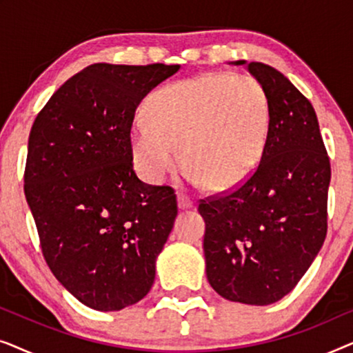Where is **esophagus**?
<instances>
[{"label":"esophagus","instance_id":"1","mask_svg":"<svg viewBox=\"0 0 353 353\" xmlns=\"http://www.w3.org/2000/svg\"><path fill=\"white\" fill-rule=\"evenodd\" d=\"M192 204H194V202H192L191 197H188L185 194H178V207H180V209H191Z\"/></svg>","mask_w":353,"mask_h":353}]
</instances>
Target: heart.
I'll return each instance as SVG.
<instances>
[{"mask_svg":"<svg viewBox=\"0 0 353 353\" xmlns=\"http://www.w3.org/2000/svg\"><path fill=\"white\" fill-rule=\"evenodd\" d=\"M272 128L267 90L252 77L205 74L176 81L148 101V117L132 127V154L149 183H161L183 162L188 181L231 191L262 161Z\"/></svg>","mask_w":353,"mask_h":353,"instance_id":"1","label":"heart"}]
</instances>
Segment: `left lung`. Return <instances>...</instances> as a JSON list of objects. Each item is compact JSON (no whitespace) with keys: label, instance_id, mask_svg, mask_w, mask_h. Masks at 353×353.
Listing matches in <instances>:
<instances>
[{"label":"left lung","instance_id":"obj_1","mask_svg":"<svg viewBox=\"0 0 353 353\" xmlns=\"http://www.w3.org/2000/svg\"><path fill=\"white\" fill-rule=\"evenodd\" d=\"M272 103L267 148L248 181L201 201L210 286L226 301L270 305L301 281L325 243L331 165L315 109L273 67L234 61Z\"/></svg>","mask_w":353,"mask_h":353}]
</instances>
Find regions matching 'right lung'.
<instances>
[{
	"mask_svg": "<svg viewBox=\"0 0 353 353\" xmlns=\"http://www.w3.org/2000/svg\"><path fill=\"white\" fill-rule=\"evenodd\" d=\"M178 70L88 65L33 122L23 191L41 252L57 281L94 310H122L151 291L175 223V191L137 176L130 133L144 96Z\"/></svg>",
	"mask_w": 353,
	"mask_h": 353,
	"instance_id": "obj_1",
	"label": "right lung"
}]
</instances>
